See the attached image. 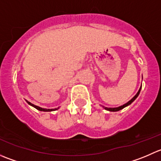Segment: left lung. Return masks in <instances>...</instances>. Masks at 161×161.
<instances>
[{
  "label": "left lung",
  "mask_w": 161,
  "mask_h": 161,
  "mask_svg": "<svg viewBox=\"0 0 161 161\" xmlns=\"http://www.w3.org/2000/svg\"><path fill=\"white\" fill-rule=\"evenodd\" d=\"M141 89H142V85H141L140 88H139V91H138V92H137V93H136V95H135L134 97H133L132 98H131V100H129V102H127V103H125V104L121 105V106H120V107H118V108H106V107H103V106H102V107H103V108H104L105 110H107V111H114H114H120V110H121V109H123V108H126V107L129 106V105H130L131 103H132V102L134 101V100H136V98H137V97H138V96L139 95V92H140V91H141Z\"/></svg>",
  "instance_id": "8db88e82"
}]
</instances>
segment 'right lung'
Masks as SVG:
<instances>
[{"label":"right lung","instance_id":"right-lung-1","mask_svg":"<svg viewBox=\"0 0 161 161\" xmlns=\"http://www.w3.org/2000/svg\"><path fill=\"white\" fill-rule=\"evenodd\" d=\"M26 102H27V103H28V104H30V106L33 107V108H35L36 109H37V110H38V111H40L48 112V111H56V110L59 109V108H53V109H47V108H40V107H39V106H36V105H34V104H32V103H30V102H29L28 100H26Z\"/></svg>","mask_w":161,"mask_h":161}]
</instances>
